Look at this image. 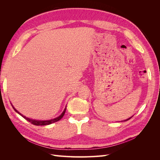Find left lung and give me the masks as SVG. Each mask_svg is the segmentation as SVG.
I'll return each mask as SVG.
<instances>
[{"label": "left lung", "mask_w": 160, "mask_h": 160, "mask_svg": "<svg viewBox=\"0 0 160 160\" xmlns=\"http://www.w3.org/2000/svg\"><path fill=\"white\" fill-rule=\"evenodd\" d=\"M131 118H129V119H126V120H125V121H128V120H129V119H130Z\"/></svg>", "instance_id": "left-lung-1"}]
</instances>
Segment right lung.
<instances>
[{"label": "right lung", "instance_id": "right-lung-1", "mask_svg": "<svg viewBox=\"0 0 160 160\" xmlns=\"http://www.w3.org/2000/svg\"><path fill=\"white\" fill-rule=\"evenodd\" d=\"M12 108H13V109H14V111H15L16 112L18 113L19 115H21L22 118H25L26 120L28 121V122H29L31 123L32 124L35 125H46L51 124V123H54V122H58V121H59L62 117H63V115H64V114H65V111H66V108H65V109L64 111H63V112H62V113L59 116V117H57V118H55V119H50V120H46V121H38V120L31 119H30V118H28L25 117V116H24L23 115H22L21 113H19L18 111L13 107V106H12Z\"/></svg>", "mask_w": 160, "mask_h": 160}]
</instances>
